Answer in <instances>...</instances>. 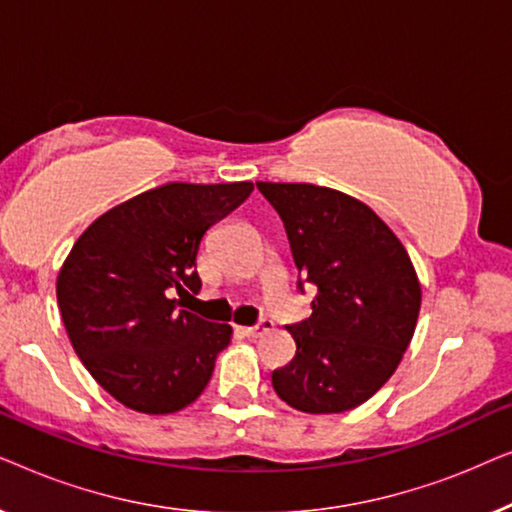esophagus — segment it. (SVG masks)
<instances>
[{
	"label": "esophagus",
	"instance_id": "obj_1",
	"mask_svg": "<svg viewBox=\"0 0 512 512\" xmlns=\"http://www.w3.org/2000/svg\"><path fill=\"white\" fill-rule=\"evenodd\" d=\"M275 326L272 324V319H268V317H261L256 321L254 326H244L242 328V333L244 335H249V338H256V335H261V333H265V331H270V328Z\"/></svg>",
	"mask_w": 512,
	"mask_h": 512
}]
</instances>
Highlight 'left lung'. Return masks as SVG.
I'll return each instance as SVG.
<instances>
[{"instance_id": "left-lung-1", "label": "left lung", "mask_w": 512, "mask_h": 512, "mask_svg": "<svg viewBox=\"0 0 512 512\" xmlns=\"http://www.w3.org/2000/svg\"><path fill=\"white\" fill-rule=\"evenodd\" d=\"M256 186L284 223L300 293H317L310 319L286 326L296 356L272 373V387L312 415L352 410L394 375L410 345L422 305L417 272L387 223L352 195Z\"/></svg>"}]
</instances>
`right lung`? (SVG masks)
<instances>
[{
	"instance_id": "right-lung-1",
	"label": "right lung",
	"mask_w": 512,
	"mask_h": 512,
	"mask_svg": "<svg viewBox=\"0 0 512 512\" xmlns=\"http://www.w3.org/2000/svg\"><path fill=\"white\" fill-rule=\"evenodd\" d=\"M251 191V181L165 184L109 209L69 251L62 321L88 373L125 408L167 415L205 391L233 328L170 296L200 289L202 237Z\"/></svg>"
}]
</instances>
